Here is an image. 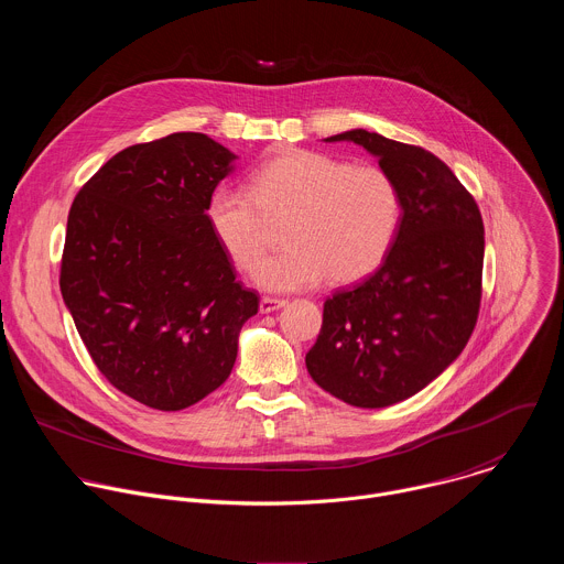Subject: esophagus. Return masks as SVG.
<instances>
[{
    "mask_svg": "<svg viewBox=\"0 0 564 564\" xmlns=\"http://www.w3.org/2000/svg\"><path fill=\"white\" fill-rule=\"evenodd\" d=\"M285 303H288V301H283V299L263 296L261 303H259V310H261V314H270V312H274V310H281Z\"/></svg>",
    "mask_w": 564,
    "mask_h": 564,
    "instance_id": "obj_1",
    "label": "esophagus"
}]
</instances>
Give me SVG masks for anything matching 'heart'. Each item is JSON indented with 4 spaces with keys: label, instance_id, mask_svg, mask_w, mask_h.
<instances>
[{
    "label": "heart",
    "instance_id": "1",
    "mask_svg": "<svg viewBox=\"0 0 564 564\" xmlns=\"http://www.w3.org/2000/svg\"><path fill=\"white\" fill-rule=\"evenodd\" d=\"M209 227L243 272H252L268 246V218H290L285 252L257 270L270 292L316 288L326 276L350 285L386 259L401 218L392 178L372 165L312 149H285L250 176V194L218 187L207 205Z\"/></svg>",
    "mask_w": 564,
    "mask_h": 564
}]
</instances>
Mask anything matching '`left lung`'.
<instances>
[{
    "instance_id": "left-lung-1",
    "label": "left lung",
    "mask_w": 564,
    "mask_h": 564,
    "mask_svg": "<svg viewBox=\"0 0 564 564\" xmlns=\"http://www.w3.org/2000/svg\"><path fill=\"white\" fill-rule=\"evenodd\" d=\"M326 140H350L379 158L401 218L377 272L324 303L305 366L346 404L386 409L426 388L464 350L479 312L485 225L475 198L431 151L366 129Z\"/></svg>"
}]
</instances>
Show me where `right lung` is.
<instances>
[{"instance_id":"obj_1","label":"right lung","mask_w":564,"mask_h":564,"mask_svg":"<svg viewBox=\"0 0 564 564\" xmlns=\"http://www.w3.org/2000/svg\"><path fill=\"white\" fill-rule=\"evenodd\" d=\"M234 160L194 131L133 144L68 212L62 299L107 381L155 411H183L214 392L259 312V294L236 281L207 218Z\"/></svg>"}]
</instances>
